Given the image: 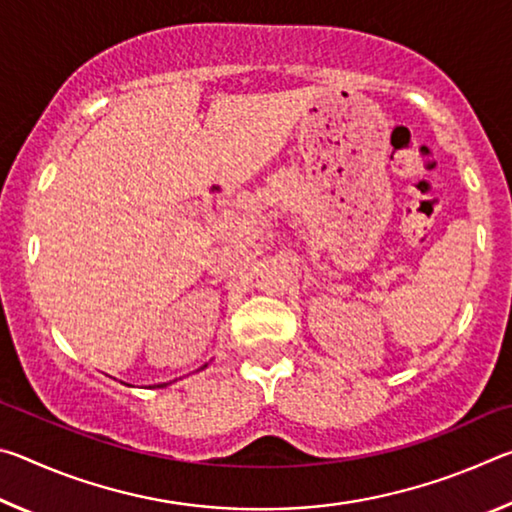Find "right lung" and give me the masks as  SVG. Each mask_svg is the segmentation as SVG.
I'll return each mask as SVG.
<instances>
[{
    "instance_id": "obj_1",
    "label": "right lung",
    "mask_w": 512,
    "mask_h": 512,
    "mask_svg": "<svg viewBox=\"0 0 512 512\" xmlns=\"http://www.w3.org/2000/svg\"><path fill=\"white\" fill-rule=\"evenodd\" d=\"M205 366H207V363H205ZM205 366H203V368H205ZM160 386H167V384H160Z\"/></svg>"
}]
</instances>
